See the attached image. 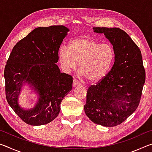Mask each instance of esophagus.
<instances>
[{"label": "esophagus", "mask_w": 152, "mask_h": 152, "mask_svg": "<svg viewBox=\"0 0 152 152\" xmlns=\"http://www.w3.org/2000/svg\"><path fill=\"white\" fill-rule=\"evenodd\" d=\"M80 84H81V83L78 80H77V79H74L73 84H72L73 87H76L77 86H80Z\"/></svg>", "instance_id": "1"}]
</instances>
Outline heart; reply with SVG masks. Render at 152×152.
<instances>
[{
	"label": "heart",
	"mask_w": 152,
	"mask_h": 152,
	"mask_svg": "<svg viewBox=\"0 0 152 152\" xmlns=\"http://www.w3.org/2000/svg\"><path fill=\"white\" fill-rule=\"evenodd\" d=\"M115 51L107 43H100L87 37H79L69 43L68 47L61 46L58 58L61 68L70 72L78 68L80 75L91 82L104 78L115 60Z\"/></svg>",
	"instance_id": "1"
}]
</instances>
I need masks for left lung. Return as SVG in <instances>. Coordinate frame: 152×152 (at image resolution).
Masks as SVG:
<instances>
[{
  "instance_id": "obj_1",
  "label": "left lung",
  "mask_w": 152,
  "mask_h": 152,
  "mask_svg": "<svg viewBox=\"0 0 152 152\" xmlns=\"http://www.w3.org/2000/svg\"><path fill=\"white\" fill-rule=\"evenodd\" d=\"M103 33L115 51L111 70L96 85L88 88L84 111L92 122L104 127L120 125L137 109L145 81L138 46L117 27H93Z\"/></svg>"
}]
</instances>
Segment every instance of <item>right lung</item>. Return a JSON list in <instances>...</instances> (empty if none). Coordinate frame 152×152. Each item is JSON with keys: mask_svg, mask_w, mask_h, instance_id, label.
<instances>
[{"mask_svg": "<svg viewBox=\"0 0 152 152\" xmlns=\"http://www.w3.org/2000/svg\"><path fill=\"white\" fill-rule=\"evenodd\" d=\"M69 29L63 25L37 27L12 50L4 76L7 102L25 123L48 124L60 111L61 102L72 88L73 78L61 73L56 63L58 51ZM27 83L39 97L36 106L25 110L18 103L21 87Z\"/></svg>", "mask_w": 152, "mask_h": 152, "instance_id": "obj_1", "label": "right lung"}]
</instances>
